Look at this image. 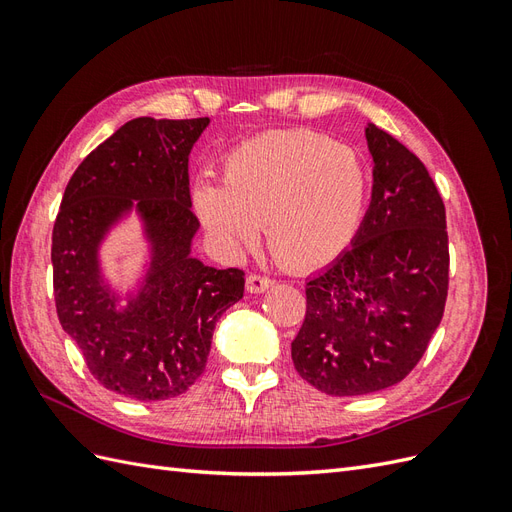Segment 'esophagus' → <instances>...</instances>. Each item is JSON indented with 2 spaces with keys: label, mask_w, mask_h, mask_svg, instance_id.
I'll use <instances>...</instances> for the list:
<instances>
[{
  "label": "esophagus",
  "mask_w": 512,
  "mask_h": 512,
  "mask_svg": "<svg viewBox=\"0 0 512 512\" xmlns=\"http://www.w3.org/2000/svg\"><path fill=\"white\" fill-rule=\"evenodd\" d=\"M245 284H247V290H250V292H265L273 286V280L267 275H262V273H250V275H247Z\"/></svg>",
  "instance_id": "1"
}]
</instances>
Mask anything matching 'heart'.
<instances>
[{
  "label": "heart",
  "mask_w": 512,
  "mask_h": 512,
  "mask_svg": "<svg viewBox=\"0 0 512 512\" xmlns=\"http://www.w3.org/2000/svg\"><path fill=\"white\" fill-rule=\"evenodd\" d=\"M367 173L359 153L331 138L292 130L260 134L232 149L220 181L194 188V207L226 250L258 241L288 269H314L342 254L361 226Z\"/></svg>",
  "instance_id": "heart-1"
}]
</instances>
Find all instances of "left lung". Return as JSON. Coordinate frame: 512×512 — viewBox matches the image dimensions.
Returning a JSON list of instances; mask_svg holds the SVG:
<instances>
[{
    "instance_id": "obj_1",
    "label": "left lung",
    "mask_w": 512,
    "mask_h": 512,
    "mask_svg": "<svg viewBox=\"0 0 512 512\" xmlns=\"http://www.w3.org/2000/svg\"><path fill=\"white\" fill-rule=\"evenodd\" d=\"M374 188L352 245L305 284L307 309L292 363L314 389L367 395L421 361L448 294L446 209L429 170L369 123Z\"/></svg>"
}]
</instances>
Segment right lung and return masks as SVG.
<instances>
[{
  "label": "right lung",
  "mask_w": 512,
  "mask_h": 512,
  "mask_svg": "<svg viewBox=\"0 0 512 512\" xmlns=\"http://www.w3.org/2000/svg\"><path fill=\"white\" fill-rule=\"evenodd\" d=\"M209 117H136L74 170L53 226L57 318L104 389L136 401L183 395L203 376L215 322L243 297V269L190 256L200 222L188 158ZM144 213L154 262L126 310L99 280L97 245L133 200Z\"/></svg>",
  "instance_id": "1"
}]
</instances>
